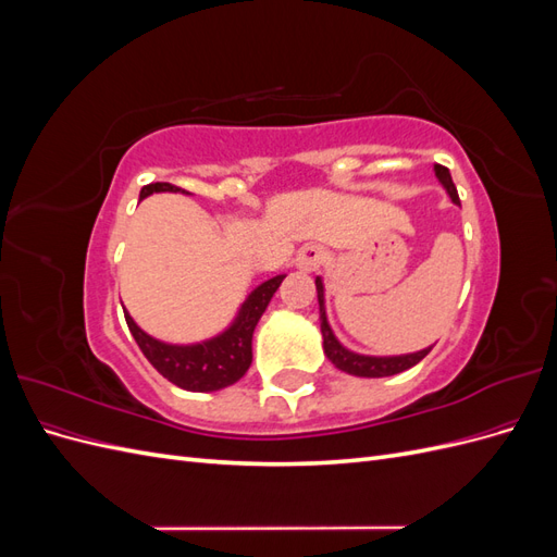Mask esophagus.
<instances>
[{
    "label": "esophagus",
    "mask_w": 557,
    "mask_h": 557,
    "mask_svg": "<svg viewBox=\"0 0 557 557\" xmlns=\"http://www.w3.org/2000/svg\"><path fill=\"white\" fill-rule=\"evenodd\" d=\"M323 260H325V248L318 244H307L299 248L295 264L301 269V272H313V269L323 264Z\"/></svg>",
    "instance_id": "34e87169"
}]
</instances>
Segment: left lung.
<instances>
[{"instance_id":"obj_1","label":"left lung","mask_w":557,"mask_h":557,"mask_svg":"<svg viewBox=\"0 0 557 557\" xmlns=\"http://www.w3.org/2000/svg\"><path fill=\"white\" fill-rule=\"evenodd\" d=\"M434 172H436V176H440V181L444 183V188L448 190V195L453 197L455 205H460L458 188H455L448 166L434 164ZM315 290H318V305H320V332H323L325 356L332 360V364L336 369H342V372L352 374V376H369V379L393 376V374L404 372V369H411L413 364H418L432 350V348H425V350L411 352V356H397V358H369V356H358V352L346 350L339 342L334 339V334L327 325L325 305H323V283H320V278H315Z\"/></svg>"}]
</instances>
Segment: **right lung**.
Returning a JSON list of instances; mask_svg holds the SVG:
<instances>
[{
    "label": "right lung",
    "instance_id": "obj_1",
    "mask_svg": "<svg viewBox=\"0 0 557 557\" xmlns=\"http://www.w3.org/2000/svg\"><path fill=\"white\" fill-rule=\"evenodd\" d=\"M153 193H185L178 185L172 183H148L141 188V197H148ZM285 276H274L258 285L256 290L248 295L244 307L234 320L232 327L215 336L211 342L195 344V346H170L162 344L153 336H148L144 330L137 327V323L125 311L127 327L134 336V342L139 344L146 360L153 364L158 372L185 391L209 393L221 391L232 383H237L250 367L252 360V332H256L258 320L262 318L269 299L274 297L276 288Z\"/></svg>",
    "mask_w": 557,
    "mask_h": 557
}]
</instances>
